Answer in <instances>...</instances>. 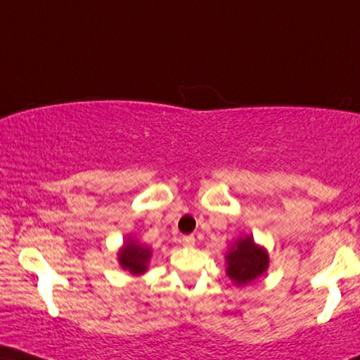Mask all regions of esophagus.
I'll use <instances>...</instances> for the list:
<instances>
[{
	"instance_id": "34e87169",
	"label": "esophagus",
	"mask_w": 360,
	"mask_h": 360,
	"mask_svg": "<svg viewBox=\"0 0 360 360\" xmlns=\"http://www.w3.org/2000/svg\"><path fill=\"white\" fill-rule=\"evenodd\" d=\"M181 244H183L184 248H193V245L195 244L194 236H183V239H181Z\"/></svg>"
}]
</instances>
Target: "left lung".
Listing matches in <instances>:
<instances>
[{"label":"left lung","mask_w":360,"mask_h":360,"mask_svg":"<svg viewBox=\"0 0 360 360\" xmlns=\"http://www.w3.org/2000/svg\"><path fill=\"white\" fill-rule=\"evenodd\" d=\"M227 276L236 285H245L261 277L269 267V254L254 243L252 236L238 239L226 254Z\"/></svg>","instance_id":"1"}]
</instances>
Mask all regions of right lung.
I'll list each match as a JSON object with an SVG mask.
<instances>
[{"instance_id":"right-lung-1","label":"right lung","mask_w":360,"mask_h":360,"mask_svg":"<svg viewBox=\"0 0 360 360\" xmlns=\"http://www.w3.org/2000/svg\"><path fill=\"white\" fill-rule=\"evenodd\" d=\"M149 259H151V249L134 239L126 240L117 252V261L121 267L124 271H129L133 276H141L148 271Z\"/></svg>"}]
</instances>
